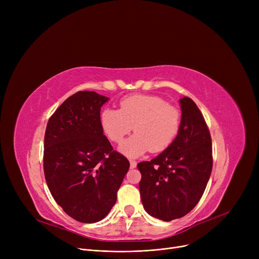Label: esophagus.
<instances>
[{"label":"esophagus","mask_w":259,"mask_h":259,"mask_svg":"<svg viewBox=\"0 0 259 259\" xmlns=\"http://www.w3.org/2000/svg\"><path fill=\"white\" fill-rule=\"evenodd\" d=\"M135 167H137V161H135V160H130V168L134 169Z\"/></svg>","instance_id":"esophagus-1"}]
</instances>
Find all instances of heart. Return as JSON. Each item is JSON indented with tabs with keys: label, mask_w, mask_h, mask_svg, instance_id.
Returning <instances> with one entry per match:
<instances>
[{
	"label": "heart",
	"mask_w": 259,
	"mask_h": 259,
	"mask_svg": "<svg viewBox=\"0 0 259 259\" xmlns=\"http://www.w3.org/2000/svg\"><path fill=\"white\" fill-rule=\"evenodd\" d=\"M101 126L113 143H120L132 129L137 132L118 147L121 154L137 158L149 150L161 152L172 145L180 132L181 113L156 95L134 94L119 102L118 110L105 109Z\"/></svg>",
	"instance_id": "obj_1"
}]
</instances>
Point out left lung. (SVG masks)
<instances>
[{"label": "left lung", "mask_w": 259, "mask_h": 259, "mask_svg": "<svg viewBox=\"0 0 259 259\" xmlns=\"http://www.w3.org/2000/svg\"><path fill=\"white\" fill-rule=\"evenodd\" d=\"M180 132L166 150L138 168L146 212L170 222L191 211L201 198L212 171V141L201 112L190 98L180 100Z\"/></svg>", "instance_id": "8db88e82"}]
</instances>
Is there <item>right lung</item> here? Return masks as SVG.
Wrapping results in <instances>:
<instances>
[{
	"mask_svg": "<svg viewBox=\"0 0 259 259\" xmlns=\"http://www.w3.org/2000/svg\"><path fill=\"white\" fill-rule=\"evenodd\" d=\"M109 98L78 91L49 118L44 139V173L49 191L73 220L102 221L116 201L129 160L113 148L101 126Z\"/></svg>",
	"mask_w": 259,
	"mask_h": 259,
	"instance_id": "obj_1",
	"label": "right lung"
}]
</instances>
